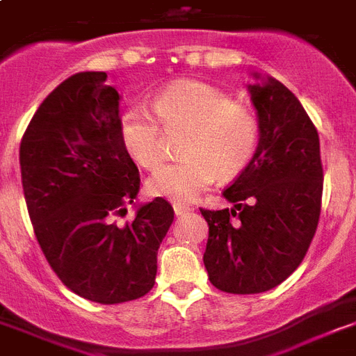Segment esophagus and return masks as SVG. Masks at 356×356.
Segmentation results:
<instances>
[{
    "instance_id": "esophagus-1",
    "label": "esophagus",
    "mask_w": 356,
    "mask_h": 356,
    "mask_svg": "<svg viewBox=\"0 0 356 356\" xmlns=\"http://www.w3.org/2000/svg\"><path fill=\"white\" fill-rule=\"evenodd\" d=\"M173 211H175V214H177V216H184V214L192 211V207H190V205H186V203H173Z\"/></svg>"
}]
</instances>
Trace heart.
Here are the masks:
<instances>
[{"label": "heart", "instance_id": "1", "mask_svg": "<svg viewBox=\"0 0 356 356\" xmlns=\"http://www.w3.org/2000/svg\"><path fill=\"white\" fill-rule=\"evenodd\" d=\"M162 129L168 134L184 132V160L159 168L145 188L149 196L173 203L192 202L216 175H241L256 156L261 138L259 119L248 106L233 102L224 89L196 80L168 83L156 91L151 106L132 104L119 119L124 151L145 170L162 162Z\"/></svg>", "mask_w": 356, "mask_h": 356}]
</instances>
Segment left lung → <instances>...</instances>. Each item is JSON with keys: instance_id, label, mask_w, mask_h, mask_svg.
<instances>
[{"instance_id": "obj_1", "label": "left lung", "mask_w": 356, "mask_h": 356, "mask_svg": "<svg viewBox=\"0 0 356 356\" xmlns=\"http://www.w3.org/2000/svg\"><path fill=\"white\" fill-rule=\"evenodd\" d=\"M248 91L261 124L256 156L224 190L233 209H200L209 280L233 295L268 291L302 263L323 196L319 136L302 104L275 78Z\"/></svg>"}]
</instances>
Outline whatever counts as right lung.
<instances>
[{
	"label": "right lung",
	"mask_w": 356,
	"mask_h": 356,
	"mask_svg": "<svg viewBox=\"0 0 356 356\" xmlns=\"http://www.w3.org/2000/svg\"><path fill=\"white\" fill-rule=\"evenodd\" d=\"M106 72H78L35 112L20 143L27 213L51 270L76 295L119 305L154 286L173 207L156 197L134 220L140 172L119 138V93Z\"/></svg>",
	"instance_id": "1"
}]
</instances>
